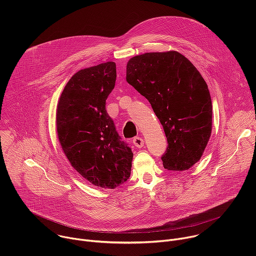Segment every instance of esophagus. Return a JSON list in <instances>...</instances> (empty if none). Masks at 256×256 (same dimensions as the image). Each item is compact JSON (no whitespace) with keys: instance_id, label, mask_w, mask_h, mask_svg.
I'll return each instance as SVG.
<instances>
[{"instance_id":"34e87169","label":"esophagus","mask_w":256,"mask_h":256,"mask_svg":"<svg viewBox=\"0 0 256 256\" xmlns=\"http://www.w3.org/2000/svg\"><path fill=\"white\" fill-rule=\"evenodd\" d=\"M132 142H134V144L136 146V148H142V146H144V140H142V138H140V136H136V138H134Z\"/></svg>"}]
</instances>
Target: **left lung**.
Segmentation results:
<instances>
[{
    "label": "left lung",
    "mask_w": 256,
    "mask_h": 256,
    "mask_svg": "<svg viewBox=\"0 0 256 256\" xmlns=\"http://www.w3.org/2000/svg\"><path fill=\"white\" fill-rule=\"evenodd\" d=\"M126 82L148 99L163 126L168 142L161 157L164 168L190 169L212 132V99L200 72L177 52H148L128 60Z\"/></svg>",
    "instance_id": "1"
}]
</instances>
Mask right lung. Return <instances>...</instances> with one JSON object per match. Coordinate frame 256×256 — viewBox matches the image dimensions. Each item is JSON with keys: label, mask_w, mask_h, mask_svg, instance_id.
Wrapping results in <instances>:
<instances>
[{"label": "right lung", "mask_w": 256, "mask_h": 256, "mask_svg": "<svg viewBox=\"0 0 256 256\" xmlns=\"http://www.w3.org/2000/svg\"><path fill=\"white\" fill-rule=\"evenodd\" d=\"M116 66L107 62L79 70L64 86L56 132L70 165L95 186L114 190L128 179L132 152L106 112Z\"/></svg>", "instance_id": "right-lung-1"}]
</instances>
